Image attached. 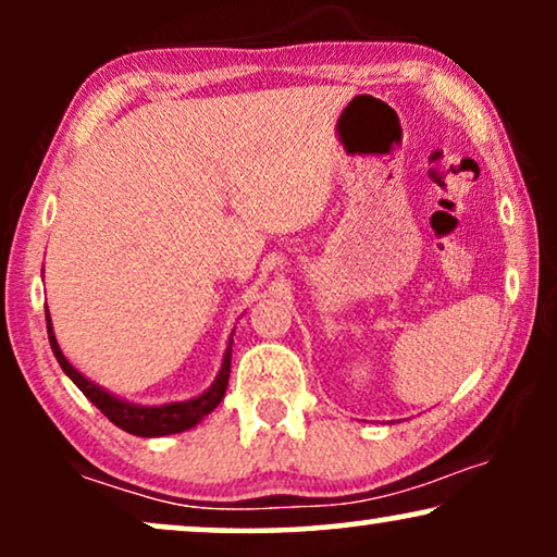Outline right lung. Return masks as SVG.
I'll return each mask as SVG.
<instances>
[{"label": "right lung", "mask_w": 557, "mask_h": 557, "mask_svg": "<svg viewBox=\"0 0 557 557\" xmlns=\"http://www.w3.org/2000/svg\"><path fill=\"white\" fill-rule=\"evenodd\" d=\"M45 322H48L50 347H52V355H55V360L60 362V368H63L65 375L81 387L83 395H86V398L94 403V406L101 410V413L109 418L113 425H119L121 431L134 433V436H144V438L182 433V431L193 429V425L200 423L202 418L212 413V410L218 408V403L223 400L225 387H227V377H231V352H233L231 345H233V339L225 349L223 368H220L215 383H212L202 395H197V398H193V400L166 403V406H134V403L119 400L116 395L106 393L103 387H98L96 383H90L88 377H83L81 372L65 360V355L60 352L55 334H52L50 314H45Z\"/></svg>", "instance_id": "obj_1"}]
</instances>
